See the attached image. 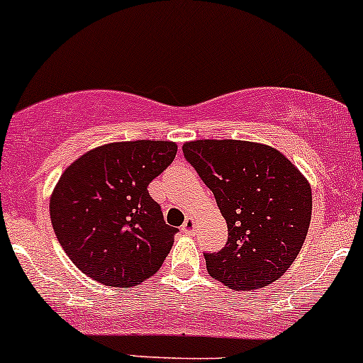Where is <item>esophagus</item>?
<instances>
[{
	"mask_svg": "<svg viewBox=\"0 0 363 363\" xmlns=\"http://www.w3.org/2000/svg\"><path fill=\"white\" fill-rule=\"evenodd\" d=\"M194 227H196V222H194V218H193V217H188V218H186L184 224H182L181 230H182V233H184V234H193Z\"/></svg>",
	"mask_w": 363,
	"mask_h": 363,
	"instance_id": "obj_1",
	"label": "esophagus"
}]
</instances>
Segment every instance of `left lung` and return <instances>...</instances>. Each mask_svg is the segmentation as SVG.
<instances>
[{
  "instance_id": "8db88e82",
  "label": "left lung",
  "mask_w": 363,
  "mask_h": 363,
  "mask_svg": "<svg viewBox=\"0 0 363 363\" xmlns=\"http://www.w3.org/2000/svg\"><path fill=\"white\" fill-rule=\"evenodd\" d=\"M184 158L212 191L227 242L205 253L206 270L236 291L277 281L300 253L312 218L308 181L281 151L236 139H196Z\"/></svg>"
}]
</instances>
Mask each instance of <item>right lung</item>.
Masks as SVG:
<instances>
[{
  "label": "right lung",
  "instance_id": "obj_1",
  "mask_svg": "<svg viewBox=\"0 0 363 363\" xmlns=\"http://www.w3.org/2000/svg\"><path fill=\"white\" fill-rule=\"evenodd\" d=\"M177 153L172 141H123L77 158L60 177L50 215L63 252L87 277L133 288L158 272L177 227L165 224L148 184Z\"/></svg>",
  "mask_w": 363,
  "mask_h": 363
}]
</instances>
